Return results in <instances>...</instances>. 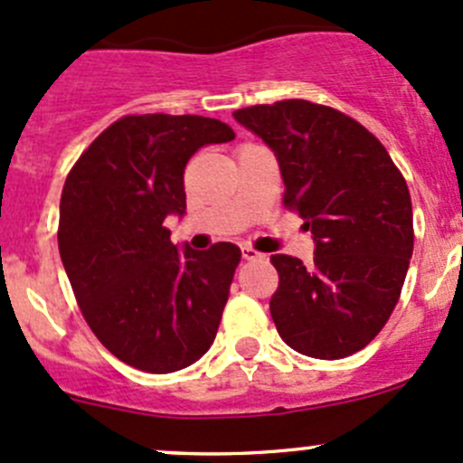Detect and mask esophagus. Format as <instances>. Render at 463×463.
I'll return each instance as SVG.
<instances>
[{
  "instance_id": "obj_1",
  "label": "esophagus",
  "mask_w": 463,
  "mask_h": 463,
  "mask_svg": "<svg viewBox=\"0 0 463 463\" xmlns=\"http://www.w3.org/2000/svg\"><path fill=\"white\" fill-rule=\"evenodd\" d=\"M241 258L246 261H253V260H264V255L258 253V250H253L250 246H244V249H241Z\"/></svg>"
}]
</instances>
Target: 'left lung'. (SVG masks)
Returning <instances> with one entry per match:
<instances>
[{"label":"left lung","mask_w":463,"mask_h":463,"mask_svg":"<svg viewBox=\"0 0 463 463\" xmlns=\"http://www.w3.org/2000/svg\"><path fill=\"white\" fill-rule=\"evenodd\" d=\"M235 120L270 147L314 237V264L273 255L278 334L296 352L335 361L376 338L412 258V202L390 154L361 123L309 100L237 109Z\"/></svg>","instance_id":"1"}]
</instances>
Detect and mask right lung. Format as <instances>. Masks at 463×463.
Returning <instances> with one entry per match:
<instances>
[{
  "instance_id": "right-lung-1",
  "label": "right lung",
  "mask_w": 463,
  "mask_h": 463,
  "mask_svg": "<svg viewBox=\"0 0 463 463\" xmlns=\"http://www.w3.org/2000/svg\"><path fill=\"white\" fill-rule=\"evenodd\" d=\"M235 132L203 116H125L85 149L64 181L58 246L87 325L128 365L184 370L217 335L241 250L170 241L184 217V170L203 145Z\"/></svg>"
}]
</instances>
